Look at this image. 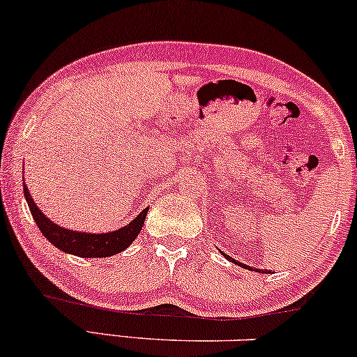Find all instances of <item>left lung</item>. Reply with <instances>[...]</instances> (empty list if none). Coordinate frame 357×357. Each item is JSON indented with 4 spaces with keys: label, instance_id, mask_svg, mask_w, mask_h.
<instances>
[{
    "label": "left lung",
    "instance_id": "1",
    "mask_svg": "<svg viewBox=\"0 0 357 357\" xmlns=\"http://www.w3.org/2000/svg\"><path fill=\"white\" fill-rule=\"evenodd\" d=\"M224 257H225V259H227L229 261H232V264L238 265V267H242V268H245V270H254V272H255V268H252V267H249V265L242 264V261H237L236 259H232V257H227V254H224Z\"/></svg>",
    "mask_w": 357,
    "mask_h": 357
}]
</instances>
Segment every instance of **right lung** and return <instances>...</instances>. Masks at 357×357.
I'll use <instances>...</instances> for the list:
<instances>
[{"label":"right lung","mask_w":357,"mask_h":357,"mask_svg":"<svg viewBox=\"0 0 357 357\" xmlns=\"http://www.w3.org/2000/svg\"><path fill=\"white\" fill-rule=\"evenodd\" d=\"M24 191V197L28 201L29 211L38 224L39 231L43 236L57 247L59 250L66 252V254L85 257V259H97V257H112L115 254H120L125 249H128L130 243L138 237L139 231H142L143 224H145V218L150 207H145L139 214L135 218L132 222L120 227L119 231H112L105 234H90V232H79L70 231V229L61 227V225L54 222L49 218L44 215V212L39 209L33 197L28 191V186L22 188Z\"/></svg>","instance_id":"1"}]
</instances>
